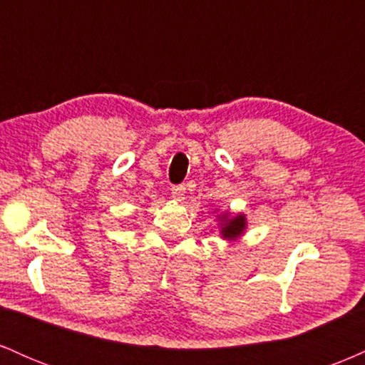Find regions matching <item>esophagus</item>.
Masks as SVG:
<instances>
[{
  "label": "esophagus",
  "instance_id": "1",
  "mask_svg": "<svg viewBox=\"0 0 365 365\" xmlns=\"http://www.w3.org/2000/svg\"><path fill=\"white\" fill-rule=\"evenodd\" d=\"M183 195H185V187L183 185H173L171 187V197L175 200H182Z\"/></svg>",
  "mask_w": 365,
  "mask_h": 365
}]
</instances>
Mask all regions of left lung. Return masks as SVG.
<instances>
[{
	"label": "left lung",
	"instance_id": "1",
	"mask_svg": "<svg viewBox=\"0 0 365 365\" xmlns=\"http://www.w3.org/2000/svg\"><path fill=\"white\" fill-rule=\"evenodd\" d=\"M244 228H245V217L237 216V217H233V220L226 221L223 226V232L221 233H223L225 238H237L242 232H244Z\"/></svg>",
	"mask_w": 365,
	"mask_h": 365
}]
</instances>
